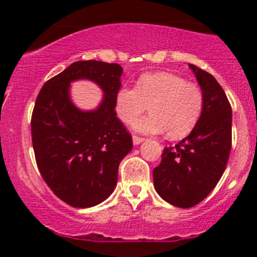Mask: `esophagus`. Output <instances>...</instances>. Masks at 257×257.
I'll list each match as a JSON object with an SVG mask.
<instances>
[{
	"label": "esophagus",
	"instance_id": "34e87169",
	"mask_svg": "<svg viewBox=\"0 0 257 257\" xmlns=\"http://www.w3.org/2000/svg\"><path fill=\"white\" fill-rule=\"evenodd\" d=\"M143 141H145V139L137 137V135H133V144H134V145H139V144H141Z\"/></svg>",
	"mask_w": 257,
	"mask_h": 257
}]
</instances>
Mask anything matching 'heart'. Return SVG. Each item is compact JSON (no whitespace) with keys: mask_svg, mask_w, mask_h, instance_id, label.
<instances>
[{"mask_svg":"<svg viewBox=\"0 0 257 257\" xmlns=\"http://www.w3.org/2000/svg\"><path fill=\"white\" fill-rule=\"evenodd\" d=\"M204 98L198 85L170 72L143 73L135 88L123 87L116 95L119 119L131 124L149 107L151 113L134 123L143 134L168 133L178 139L187 135L202 116Z\"/></svg>","mask_w":257,"mask_h":257,"instance_id":"1","label":"heart"}]
</instances>
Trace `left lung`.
Masks as SVG:
<instances>
[{
  "instance_id": "obj_1",
  "label": "left lung",
  "mask_w": 257,
  "mask_h": 257,
  "mask_svg": "<svg viewBox=\"0 0 257 257\" xmlns=\"http://www.w3.org/2000/svg\"><path fill=\"white\" fill-rule=\"evenodd\" d=\"M202 89L204 106L192 132L174 147H166L153 169L159 196L179 208L198 204L222 176L232 146V108L219 82L190 64Z\"/></svg>"
}]
</instances>
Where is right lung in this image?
Returning a JSON list of instances; mask_svg holds the SVG:
<instances>
[{"label":"right lung","instance_id":"1","mask_svg":"<svg viewBox=\"0 0 257 257\" xmlns=\"http://www.w3.org/2000/svg\"><path fill=\"white\" fill-rule=\"evenodd\" d=\"M122 72L118 64L76 61L47 81L35 102L31 137L38 170L55 196L75 208L110 197L120 161L133 149L114 111ZM77 79H89L104 91L95 110H79L69 99V84Z\"/></svg>","mask_w":257,"mask_h":257}]
</instances>
